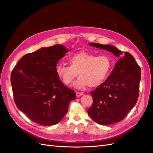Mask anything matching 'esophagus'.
Segmentation results:
<instances>
[{
	"mask_svg": "<svg viewBox=\"0 0 153 153\" xmlns=\"http://www.w3.org/2000/svg\"><path fill=\"white\" fill-rule=\"evenodd\" d=\"M83 94H84V93H82V92H76L77 97H80V96H82Z\"/></svg>",
	"mask_w": 153,
	"mask_h": 153,
	"instance_id": "obj_1",
	"label": "esophagus"
}]
</instances>
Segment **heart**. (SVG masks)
<instances>
[{
    "label": "heart",
    "instance_id": "b5f03b06",
    "mask_svg": "<svg viewBox=\"0 0 153 153\" xmlns=\"http://www.w3.org/2000/svg\"><path fill=\"white\" fill-rule=\"evenodd\" d=\"M69 64L59 63L55 67L57 76L66 85H70L78 76L75 87L81 89L89 85L97 87L109 76L112 64L110 59L105 55L96 56L87 52H79L71 55Z\"/></svg>",
    "mask_w": 153,
    "mask_h": 153
}]
</instances>
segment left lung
<instances>
[{
  "mask_svg": "<svg viewBox=\"0 0 153 153\" xmlns=\"http://www.w3.org/2000/svg\"><path fill=\"white\" fill-rule=\"evenodd\" d=\"M90 46L114 53L119 57L106 80L90 92L93 103L88 110L89 117L100 125H110L125 118L136 104L139 93L140 68L128 52L122 53L110 45L91 43Z\"/></svg>",
  "mask_w": 153,
  "mask_h": 153,
  "instance_id": "left-lung-1",
  "label": "left lung"
}]
</instances>
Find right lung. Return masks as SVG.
<instances>
[{"label":"right lung","instance_id":"right-lung-1","mask_svg":"<svg viewBox=\"0 0 153 153\" xmlns=\"http://www.w3.org/2000/svg\"><path fill=\"white\" fill-rule=\"evenodd\" d=\"M69 50L61 45L24 55L14 67L10 82L15 103L31 120L42 126L58 123L76 98L55 71L58 61Z\"/></svg>","mask_w":153,"mask_h":153}]
</instances>
